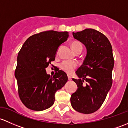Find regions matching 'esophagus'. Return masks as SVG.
<instances>
[{
    "mask_svg": "<svg viewBox=\"0 0 128 128\" xmlns=\"http://www.w3.org/2000/svg\"><path fill=\"white\" fill-rule=\"evenodd\" d=\"M68 80H69V81H71V80H72V77H71V76H68Z\"/></svg>",
    "mask_w": 128,
    "mask_h": 128,
    "instance_id": "34e87169",
    "label": "esophagus"
}]
</instances>
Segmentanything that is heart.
I'll use <instances>...</instances> for the list:
<instances>
[{
  "mask_svg": "<svg viewBox=\"0 0 128 128\" xmlns=\"http://www.w3.org/2000/svg\"><path fill=\"white\" fill-rule=\"evenodd\" d=\"M71 47L74 52L78 50H81V51H82V46L79 42H73L71 44ZM77 66L78 64L76 62L71 61H64L62 63H61L60 65L62 70H63L68 74H71L73 73L74 70L77 68Z\"/></svg>",
  "mask_w": 128,
  "mask_h": 128,
  "instance_id": "1",
  "label": "heart"
}]
</instances>
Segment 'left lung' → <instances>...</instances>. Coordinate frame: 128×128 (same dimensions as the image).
I'll return each mask as SVG.
<instances>
[{
  "label": "left lung",
  "instance_id": "8db88e82",
  "mask_svg": "<svg viewBox=\"0 0 128 128\" xmlns=\"http://www.w3.org/2000/svg\"><path fill=\"white\" fill-rule=\"evenodd\" d=\"M73 36L85 46L87 54L76 72L79 79H72L78 88L72 95L71 104L76 111L89 114L100 107L112 85V47L105 35L94 29L73 32Z\"/></svg>",
  "mask_w": 128,
  "mask_h": 128
}]
</instances>
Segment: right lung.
Listing matches in <instances>:
<instances>
[{
	"mask_svg": "<svg viewBox=\"0 0 128 128\" xmlns=\"http://www.w3.org/2000/svg\"><path fill=\"white\" fill-rule=\"evenodd\" d=\"M67 31H47L30 36L17 56L15 76L21 100L29 109L42 111L53 105L55 94L68 81L60 70L53 76L46 68L55 60L58 48L68 39Z\"/></svg>",
	"mask_w": 128,
	"mask_h": 128,
	"instance_id": "add662e5",
	"label": "right lung"
}]
</instances>
